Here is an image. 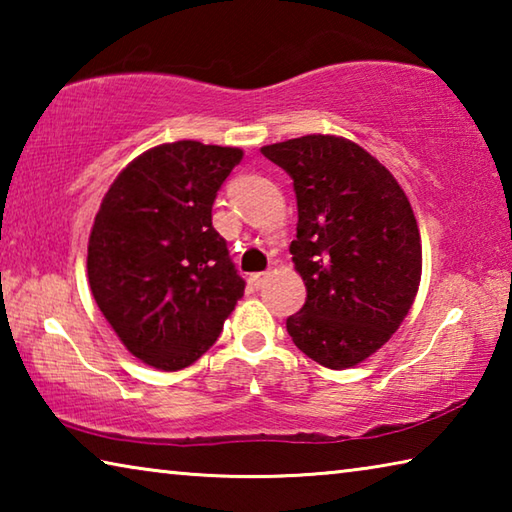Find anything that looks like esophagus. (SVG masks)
<instances>
[{"mask_svg":"<svg viewBox=\"0 0 512 512\" xmlns=\"http://www.w3.org/2000/svg\"><path fill=\"white\" fill-rule=\"evenodd\" d=\"M266 280H268V273H253V275H250V284H253L255 289H262Z\"/></svg>","mask_w":512,"mask_h":512,"instance_id":"1","label":"esophagus"}]
</instances>
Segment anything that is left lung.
<instances>
[{"instance_id": "1", "label": "left lung", "mask_w": 512, "mask_h": 512, "mask_svg": "<svg viewBox=\"0 0 512 512\" xmlns=\"http://www.w3.org/2000/svg\"><path fill=\"white\" fill-rule=\"evenodd\" d=\"M262 153L289 173L298 198L289 250L307 302L287 332L320 366H357L400 329L420 287L409 198L375 155L339 135L293 137Z\"/></svg>"}]
</instances>
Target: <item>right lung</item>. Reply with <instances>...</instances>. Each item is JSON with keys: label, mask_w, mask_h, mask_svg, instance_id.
Returning <instances> with one entry per match:
<instances>
[{"label": "right lung", "mask_w": 512, "mask_h": 512, "mask_svg": "<svg viewBox=\"0 0 512 512\" xmlns=\"http://www.w3.org/2000/svg\"><path fill=\"white\" fill-rule=\"evenodd\" d=\"M244 158L237 146L158 144L119 171L94 216L88 282L124 348L183 370L212 348L244 280L212 228V203Z\"/></svg>", "instance_id": "add662e5"}]
</instances>
